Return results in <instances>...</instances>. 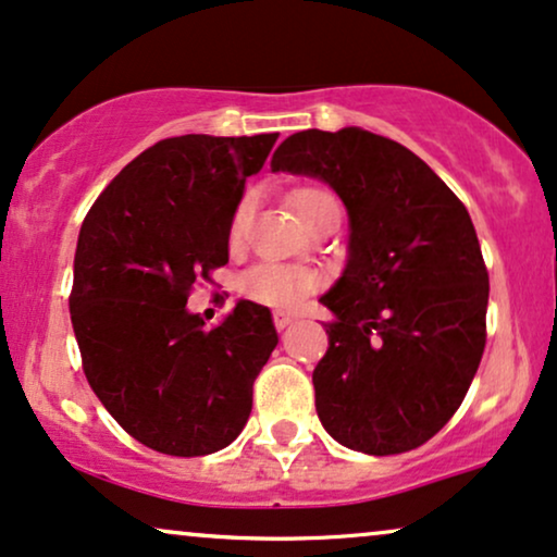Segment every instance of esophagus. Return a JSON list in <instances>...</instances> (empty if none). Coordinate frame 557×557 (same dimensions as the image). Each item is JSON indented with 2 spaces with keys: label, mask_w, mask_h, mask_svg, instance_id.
<instances>
[{
  "label": "esophagus",
  "mask_w": 557,
  "mask_h": 557,
  "mask_svg": "<svg viewBox=\"0 0 557 557\" xmlns=\"http://www.w3.org/2000/svg\"><path fill=\"white\" fill-rule=\"evenodd\" d=\"M292 322H294V314H292V312H284V310L273 312V325H276L278 331H284V327H289Z\"/></svg>",
  "instance_id": "34e87169"
}]
</instances>
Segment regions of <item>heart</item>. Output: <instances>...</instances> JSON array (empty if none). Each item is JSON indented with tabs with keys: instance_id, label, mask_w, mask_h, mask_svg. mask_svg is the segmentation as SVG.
<instances>
[{
	"instance_id": "b5f03b06",
	"label": "heart",
	"mask_w": 557,
	"mask_h": 557,
	"mask_svg": "<svg viewBox=\"0 0 557 557\" xmlns=\"http://www.w3.org/2000/svg\"><path fill=\"white\" fill-rule=\"evenodd\" d=\"M292 209L301 224H307L310 219L318 214V211L325 209V206H333L335 198L327 194V190L314 188V185H307V188H299L292 194ZM247 214H250V206L243 203L237 209L235 219H232L230 237L232 243H237L243 237ZM243 292L250 299L263 301V305H292L305 294H310L314 286H318V276L310 271H301V268L294 265H281V263H260L245 273L243 281H239Z\"/></svg>"
}]
</instances>
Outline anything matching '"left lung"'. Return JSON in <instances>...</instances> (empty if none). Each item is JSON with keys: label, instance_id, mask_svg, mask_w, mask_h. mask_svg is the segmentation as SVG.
I'll return each mask as SVG.
<instances>
[{"label": "left lung", "instance_id": "1", "mask_svg": "<svg viewBox=\"0 0 557 557\" xmlns=\"http://www.w3.org/2000/svg\"><path fill=\"white\" fill-rule=\"evenodd\" d=\"M273 173L318 177L348 211V260L320 301L331 348L314 408L335 442L400 455L468 395L485 348L488 271L462 201L410 149L359 126L292 134Z\"/></svg>", "mask_w": 557, "mask_h": 557}]
</instances>
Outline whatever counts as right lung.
I'll return each instance as SVG.
<instances>
[{
    "mask_svg": "<svg viewBox=\"0 0 557 557\" xmlns=\"http://www.w3.org/2000/svg\"><path fill=\"white\" fill-rule=\"evenodd\" d=\"M276 139L157 141L82 222L69 312L85 376L108 413L162 455L203 457L235 442L278 343L271 310L256 301H237L214 327L185 307L196 278L230 260L245 183Z\"/></svg>",
    "mask_w": 557,
    "mask_h": 557,
    "instance_id": "1",
    "label": "right lung"
}]
</instances>
